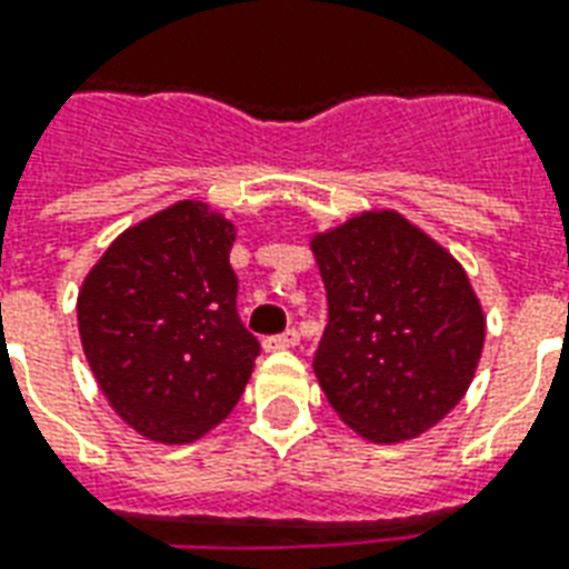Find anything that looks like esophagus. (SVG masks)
Segmentation results:
<instances>
[{
  "mask_svg": "<svg viewBox=\"0 0 569 569\" xmlns=\"http://www.w3.org/2000/svg\"><path fill=\"white\" fill-rule=\"evenodd\" d=\"M264 352H280V349H292L298 347V331L296 328H289L283 335H273V338H264Z\"/></svg>",
  "mask_w": 569,
  "mask_h": 569,
  "instance_id": "esophagus-1",
  "label": "esophagus"
}]
</instances>
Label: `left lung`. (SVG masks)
I'll return each mask as SVG.
<instances>
[{
    "label": "left lung",
    "instance_id": "8db88e82",
    "mask_svg": "<svg viewBox=\"0 0 569 569\" xmlns=\"http://www.w3.org/2000/svg\"><path fill=\"white\" fill-rule=\"evenodd\" d=\"M310 250L328 296L313 373L335 413L373 443L431 431L467 395L486 343L461 262L389 208L317 231Z\"/></svg>",
    "mask_w": 569,
    "mask_h": 569
}]
</instances>
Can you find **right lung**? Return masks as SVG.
Wrapping results in <instances>:
<instances>
[{"label": "right lung", "instance_id": "right-lung-1", "mask_svg": "<svg viewBox=\"0 0 569 569\" xmlns=\"http://www.w3.org/2000/svg\"><path fill=\"white\" fill-rule=\"evenodd\" d=\"M234 222L183 199L134 222L78 292L83 356L111 410L153 443H196L241 401L259 340L238 319Z\"/></svg>", "mask_w": 569, "mask_h": 569}]
</instances>
